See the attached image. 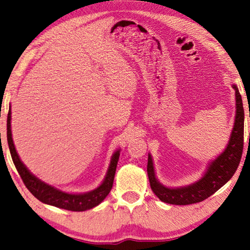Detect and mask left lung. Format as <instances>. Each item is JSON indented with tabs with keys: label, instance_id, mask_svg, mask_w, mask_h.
Segmentation results:
<instances>
[{
	"label": "left lung",
	"instance_id": "left-lung-1",
	"mask_svg": "<svg viewBox=\"0 0 250 250\" xmlns=\"http://www.w3.org/2000/svg\"><path fill=\"white\" fill-rule=\"evenodd\" d=\"M232 88L235 89L236 113L229 140L225 150L208 163L204 174L200 180L192 184L180 186V188H168L163 185L156 179L153 159L149 153L146 167L147 176H149L152 191L162 202L173 205H189L202 202L213 195L234 175L239 166L243 153L245 116L243 100L238 87L234 83Z\"/></svg>",
	"mask_w": 250,
	"mask_h": 250
}]
</instances>
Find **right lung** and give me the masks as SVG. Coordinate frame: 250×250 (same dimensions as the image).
I'll return each mask as SVG.
<instances>
[{"instance_id":"right-lung-1","label":"right lung","mask_w":250,"mask_h":250,"mask_svg":"<svg viewBox=\"0 0 250 250\" xmlns=\"http://www.w3.org/2000/svg\"><path fill=\"white\" fill-rule=\"evenodd\" d=\"M11 105L7 115V143L10 147L11 156L13 163L18 170L19 174L22 177L25 186L31 192L37 200L47 205H52L58 208L73 210V211H83L87 209H91L99 205L103 202L109 192L111 191L113 179H115V173L117 168L118 161L120 156V149L117 150L112 154L110 160L109 167L105 173V176L98 188L89 192L84 193H68L62 189L55 188L53 185L45 183L44 181L40 180L33 173L28 170L26 166L21 161L20 155L16 152L13 138H12L11 130Z\"/></svg>"}]
</instances>
